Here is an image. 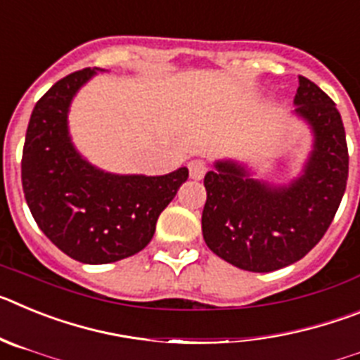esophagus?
Wrapping results in <instances>:
<instances>
[{"mask_svg":"<svg viewBox=\"0 0 360 360\" xmlns=\"http://www.w3.org/2000/svg\"><path fill=\"white\" fill-rule=\"evenodd\" d=\"M187 167H189L191 178H195V180H202V178L205 176V173H207V164L203 160H200V158L191 160Z\"/></svg>","mask_w":360,"mask_h":360,"instance_id":"esophagus-1","label":"esophagus"}]
</instances>
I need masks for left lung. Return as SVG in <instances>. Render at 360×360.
<instances>
[{
	"label": "left lung",
	"instance_id": "8db88e82",
	"mask_svg": "<svg viewBox=\"0 0 360 360\" xmlns=\"http://www.w3.org/2000/svg\"><path fill=\"white\" fill-rule=\"evenodd\" d=\"M294 103L316 133L303 176L274 189L234 162H218L203 180V240L216 256L249 272H272L307 256L328 231L346 191L348 144L335 103L303 75Z\"/></svg>",
	"mask_w": 360,
	"mask_h": 360
}]
</instances>
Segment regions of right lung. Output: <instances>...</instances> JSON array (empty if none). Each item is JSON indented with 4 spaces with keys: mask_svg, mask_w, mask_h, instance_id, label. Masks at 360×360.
<instances>
[{
    "mask_svg": "<svg viewBox=\"0 0 360 360\" xmlns=\"http://www.w3.org/2000/svg\"><path fill=\"white\" fill-rule=\"evenodd\" d=\"M94 73L91 68L70 73L36 103L25 136L21 182L44 236L77 262L103 265L144 249L189 171L119 176L79 157L70 142L66 113L75 91Z\"/></svg>",
    "mask_w": 360,
    "mask_h": 360,
    "instance_id": "1",
    "label": "right lung"
}]
</instances>
